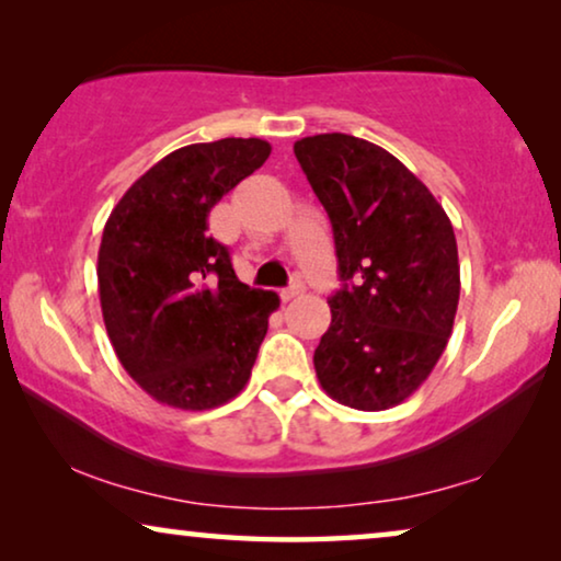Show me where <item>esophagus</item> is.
<instances>
[{
	"mask_svg": "<svg viewBox=\"0 0 561 561\" xmlns=\"http://www.w3.org/2000/svg\"><path fill=\"white\" fill-rule=\"evenodd\" d=\"M298 294H304V286H301V283H294V286L280 290V298H283V301H290V298H296Z\"/></svg>",
	"mask_w": 561,
	"mask_h": 561,
	"instance_id": "34e87169",
	"label": "esophagus"
}]
</instances>
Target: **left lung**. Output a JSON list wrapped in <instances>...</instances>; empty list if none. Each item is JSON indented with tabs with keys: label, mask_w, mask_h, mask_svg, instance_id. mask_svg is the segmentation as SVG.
I'll list each match as a JSON object with an SVG mask.
<instances>
[{
	"label": "left lung",
	"mask_w": 561,
	"mask_h": 561,
	"mask_svg": "<svg viewBox=\"0 0 561 561\" xmlns=\"http://www.w3.org/2000/svg\"><path fill=\"white\" fill-rule=\"evenodd\" d=\"M329 214L342 288L313 352L321 388L357 411L403 403L439 363L459 304L455 229L401 160L359 137L296 140Z\"/></svg>",
	"instance_id": "1"
}]
</instances>
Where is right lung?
Here are the masks:
<instances>
[{
    "mask_svg": "<svg viewBox=\"0 0 561 561\" xmlns=\"http://www.w3.org/2000/svg\"><path fill=\"white\" fill-rule=\"evenodd\" d=\"M271 156L257 137L173 150L114 206L99 244V301L122 367L158 403L206 411L248 386L273 290L234 275L209 211Z\"/></svg>",
    "mask_w": 561,
    "mask_h": 561,
    "instance_id": "add662e5",
    "label": "right lung"
}]
</instances>
